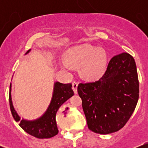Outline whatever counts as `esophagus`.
<instances>
[{
  "label": "esophagus",
  "mask_w": 148,
  "mask_h": 148,
  "mask_svg": "<svg viewBox=\"0 0 148 148\" xmlns=\"http://www.w3.org/2000/svg\"><path fill=\"white\" fill-rule=\"evenodd\" d=\"M77 87H78V83L76 82V81H74V82H72V89H73V91H74V92L75 93V94H77Z\"/></svg>",
  "instance_id": "1"
}]
</instances>
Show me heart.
I'll use <instances>...</instances> for the list:
<instances>
[{"mask_svg": "<svg viewBox=\"0 0 148 148\" xmlns=\"http://www.w3.org/2000/svg\"><path fill=\"white\" fill-rule=\"evenodd\" d=\"M65 60L62 65L71 70L73 65H80V74L88 80L97 79L103 76L107 67L108 57L106 51L89 44L72 47L64 54Z\"/></svg>", "mask_w": 148, "mask_h": 148, "instance_id": "obj_1", "label": "heart"}]
</instances>
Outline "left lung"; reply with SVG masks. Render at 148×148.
Listing matches in <instances>:
<instances>
[{"label":"left lung","mask_w":148,"mask_h":148,"mask_svg":"<svg viewBox=\"0 0 148 148\" xmlns=\"http://www.w3.org/2000/svg\"><path fill=\"white\" fill-rule=\"evenodd\" d=\"M78 93L88 127L95 133L108 134L125 126L139 97V83L134 58L122 53L109 61L102 77L79 84Z\"/></svg>","instance_id":"left-lung-1"}]
</instances>
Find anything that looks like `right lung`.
I'll use <instances>...</instances> for the list:
<instances>
[{
    "label": "right lung",
    "mask_w": 148,
    "mask_h": 148,
    "mask_svg": "<svg viewBox=\"0 0 148 148\" xmlns=\"http://www.w3.org/2000/svg\"><path fill=\"white\" fill-rule=\"evenodd\" d=\"M30 49L25 54L29 53ZM71 84H64L60 82H56L54 84L53 93L50 105H49L45 114L35 120H26L24 119L20 120L12 105L11 97L12 86H10L9 101L12 114L16 122L20 121L19 126L30 135L37 138H49L58 133L56 116V113L62 103L65 102L71 97L74 95V91L72 89Z\"/></svg>",
    "instance_id": "right-lung-1"
}]
</instances>
